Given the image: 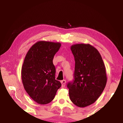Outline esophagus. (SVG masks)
I'll return each instance as SVG.
<instances>
[{
    "instance_id": "esophagus-1",
    "label": "esophagus",
    "mask_w": 123,
    "mask_h": 123,
    "mask_svg": "<svg viewBox=\"0 0 123 123\" xmlns=\"http://www.w3.org/2000/svg\"><path fill=\"white\" fill-rule=\"evenodd\" d=\"M61 84H62V87H64V86H65V85H66V80H62L61 81Z\"/></svg>"
}]
</instances>
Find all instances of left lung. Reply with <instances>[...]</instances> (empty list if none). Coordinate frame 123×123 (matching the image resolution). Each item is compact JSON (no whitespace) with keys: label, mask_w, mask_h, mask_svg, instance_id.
Returning <instances> with one entry per match:
<instances>
[{"label":"left lung","mask_w":123,"mask_h":123,"mask_svg":"<svg viewBox=\"0 0 123 123\" xmlns=\"http://www.w3.org/2000/svg\"><path fill=\"white\" fill-rule=\"evenodd\" d=\"M75 62L74 80L67 84L72 103L85 107L100 96L107 82L105 64L98 50L89 44H76L70 47Z\"/></svg>","instance_id":"8db88e82"}]
</instances>
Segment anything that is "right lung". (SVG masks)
<instances>
[{
	"label": "right lung",
	"instance_id": "add662e5",
	"mask_svg": "<svg viewBox=\"0 0 123 123\" xmlns=\"http://www.w3.org/2000/svg\"><path fill=\"white\" fill-rule=\"evenodd\" d=\"M61 45L59 42L38 41L30 48L24 59L21 71L24 88L39 104L50 103L61 86V82L55 79L53 62Z\"/></svg>",
	"mask_w": 123,
	"mask_h": 123
}]
</instances>
